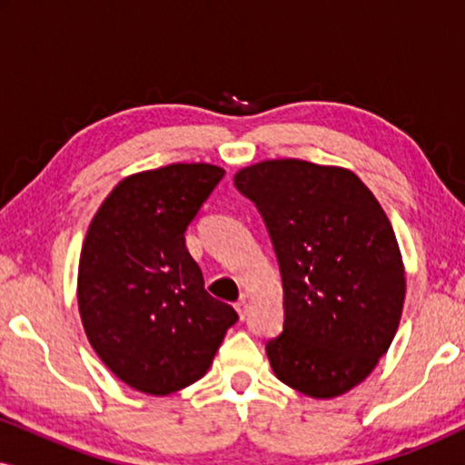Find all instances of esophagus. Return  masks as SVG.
Returning <instances> with one entry per match:
<instances>
[{
    "instance_id": "34e87169",
    "label": "esophagus",
    "mask_w": 465,
    "mask_h": 465,
    "mask_svg": "<svg viewBox=\"0 0 465 465\" xmlns=\"http://www.w3.org/2000/svg\"><path fill=\"white\" fill-rule=\"evenodd\" d=\"M234 309H237V313H239L241 320H245V315H247V301H245V296L239 298V302L234 304Z\"/></svg>"
}]
</instances>
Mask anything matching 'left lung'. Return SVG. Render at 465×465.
Masks as SVG:
<instances>
[{"label": "left lung", "mask_w": 465, "mask_h": 465, "mask_svg": "<svg viewBox=\"0 0 465 465\" xmlns=\"http://www.w3.org/2000/svg\"><path fill=\"white\" fill-rule=\"evenodd\" d=\"M234 186L262 215L283 283V332L266 342L279 381L311 398L361 383L396 336L406 279L396 232L364 182L282 158Z\"/></svg>", "instance_id": "8db88e82"}]
</instances>
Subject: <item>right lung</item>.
I'll use <instances>...</instances> for the list:
<instances>
[{
  "label": "right lung",
  "mask_w": 465,
  "mask_h": 465,
  "mask_svg": "<svg viewBox=\"0 0 465 465\" xmlns=\"http://www.w3.org/2000/svg\"><path fill=\"white\" fill-rule=\"evenodd\" d=\"M224 169L167 164L126 177L88 226L78 266L82 326L133 390L167 396L199 381L239 320L209 296L186 228Z\"/></svg>",
  "instance_id": "add662e5"
}]
</instances>
